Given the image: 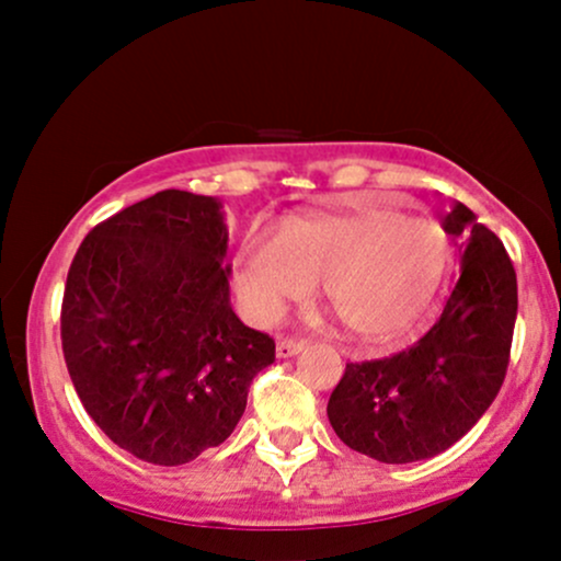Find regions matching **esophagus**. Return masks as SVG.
<instances>
[{"mask_svg": "<svg viewBox=\"0 0 561 561\" xmlns=\"http://www.w3.org/2000/svg\"><path fill=\"white\" fill-rule=\"evenodd\" d=\"M302 340H293V337H285V340H279V343H276V356L279 358H293V356H298V353L302 351Z\"/></svg>", "mask_w": 561, "mask_h": 561, "instance_id": "1", "label": "esophagus"}]
</instances>
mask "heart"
I'll use <instances>...</instances> for the list:
<instances>
[{
  "label": "heart",
  "instance_id": "obj_1",
  "mask_svg": "<svg viewBox=\"0 0 561 561\" xmlns=\"http://www.w3.org/2000/svg\"><path fill=\"white\" fill-rule=\"evenodd\" d=\"M448 237L430 218L396 208L285 218L272 234L244 237L237 287L259 321H276L311 282L366 343H388L433 302L448 266Z\"/></svg>",
  "mask_w": 561,
  "mask_h": 561
}]
</instances>
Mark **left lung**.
Segmentation results:
<instances>
[{
	"mask_svg": "<svg viewBox=\"0 0 561 561\" xmlns=\"http://www.w3.org/2000/svg\"><path fill=\"white\" fill-rule=\"evenodd\" d=\"M443 229L465 240V253L440 319L401 353L345 364L327 403L340 440L385 465L433 459L454 446L506 377L517 321L512 259L465 203L450 208Z\"/></svg>",
	"mask_w": 561,
	"mask_h": 561,
	"instance_id": "1",
	"label": "left lung"
}]
</instances>
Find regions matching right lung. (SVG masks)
<instances>
[{"label": "right lung", "instance_id": "right-lung-1", "mask_svg": "<svg viewBox=\"0 0 561 561\" xmlns=\"http://www.w3.org/2000/svg\"><path fill=\"white\" fill-rule=\"evenodd\" d=\"M216 197L163 190L96 224L70 263L62 356L83 409L118 448L179 467L221 446L274 340L229 302Z\"/></svg>", "mask_w": 561, "mask_h": 561}]
</instances>
